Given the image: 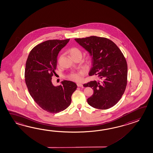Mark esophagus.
<instances>
[{"label": "esophagus", "instance_id": "esophagus-1", "mask_svg": "<svg viewBox=\"0 0 153 153\" xmlns=\"http://www.w3.org/2000/svg\"><path fill=\"white\" fill-rule=\"evenodd\" d=\"M77 86H78V87H83V85H82V84H80V83H77Z\"/></svg>", "mask_w": 153, "mask_h": 153}]
</instances>
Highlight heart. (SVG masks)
<instances>
[{
  "label": "heart",
  "mask_w": 153,
  "mask_h": 153,
  "mask_svg": "<svg viewBox=\"0 0 153 153\" xmlns=\"http://www.w3.org/2000/svg\"><path fill=\"white\" fill-rule=\"evenodd\" d=\"M69 52L73 58H74L75 57H78V56L82 57V51L76 47H73L71 48L70 50H69ZM91 62H92L91 57H88L86 60V64L90 65ZM82 74V72H73L71 73L70 74L68 75V78L71 80L78 82L81 79V76Z\"/></svg>",
  "instance_id": "1"
}]
</instances>
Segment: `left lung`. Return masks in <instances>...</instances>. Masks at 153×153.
Listing matches in <instances>:
<instances>
[{"label": "left lung", "instance_id": "1", "mask_svg": "<svg viewBox=\"0 0 153 153\" xmlns=\"http://www.w3.org/2000/svg\"><path fill=\"white\" fill-rule=\"evenodd\" d=\"M75 39L92 56L89 75L101 79L83 85L94 90L88 103L100 110L114 106L121 99L127 84L128 67L124 55L113 41L105 37L92 36Z\"/></svg>", "mask_w": 153, "mask_h": 153}]
</instances>
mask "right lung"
<instances>
[{
    "mask_svg": "<svg viewBox=\"0 0 153 153\" xmlns=\"http://www.w3.org/2000/svg\"><path fill=\"white\" fill-rule=\"evenodd\" d=\"M70 39H51L32 48L26 62L25 80L32 99L41 108L51 114L65 110L71 103V95L77 88L74 82H62L57 87L52 83L59 52Z\"/></svg>",
    "mask_w": 153,
    "mask_h": 153,
    "instance_id": "1",
    "label": "right lung"
}]
</instances>
